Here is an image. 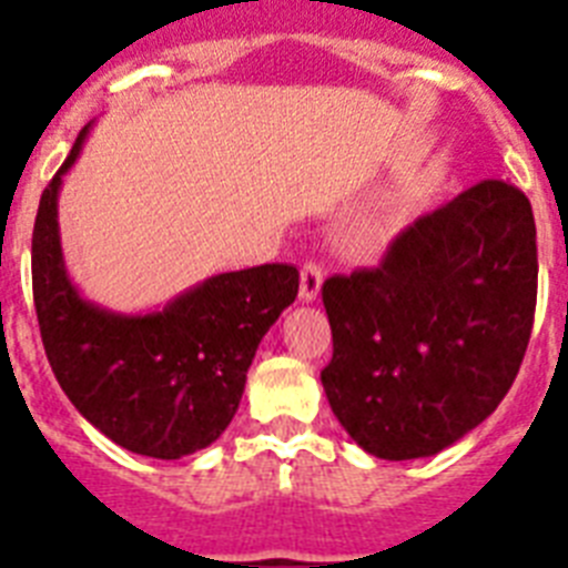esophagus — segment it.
Wrapping results in <instances>:
<instances>
[{
  "instance_id": "esophagus-1",
  "label": "esophagus",
  "mask_w": 568,
  "mask_h": 568,
  "mask_svg": "<svg viewBox=\"0 0 568 568\" xmlns=\"http://www.w3.org/2000/svg\"><path fill=\"white\" fill-rule=\"evenodd\" d=\"M321 284H324V270H321L318 264H313V261L304 264V267H301V301L313 304L321 295Z\"/></svg>"
}]
</instances>
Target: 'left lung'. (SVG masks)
<instances>
[{"instance_id": "left-lung-1", "label": "left lung", "mask_w": 568, "mask_h": 568, "mask_svg": "<svg viewBox=\"0 0 568 568\" xmlns=\"http://www.w3.org/2000/svg\"><path fill=\"white\" fill-rule=\"evenodd\" d=\"M321 295L338 424L375 458H433L498 409L524 361L538 301L529 199L475 184L406 227L381 267L333 275Z\"/></svg>"}]
</instances>
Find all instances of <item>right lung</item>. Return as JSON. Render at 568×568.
I'll list each match as a JSON object with an SVG mask.
<instances>
[{"instance_id":"right-lung-1","label":"right lung","mask_w":568,"mask_h":568,"mask_svg":"<svg viewBox=\"0 0 568 568\" xmlns=\"http://www.w3.org/2000/svg\"><path fill=\"white\" fill-rule=\"evenodd\" d=\"M90 124L44 187L33 224V301L59 386L113 444L179 460L233 420L261 338L298 295L293 264L204 278L153 313H115L70 281L59 235V190Z\"/></svg>"}]
</instances>
